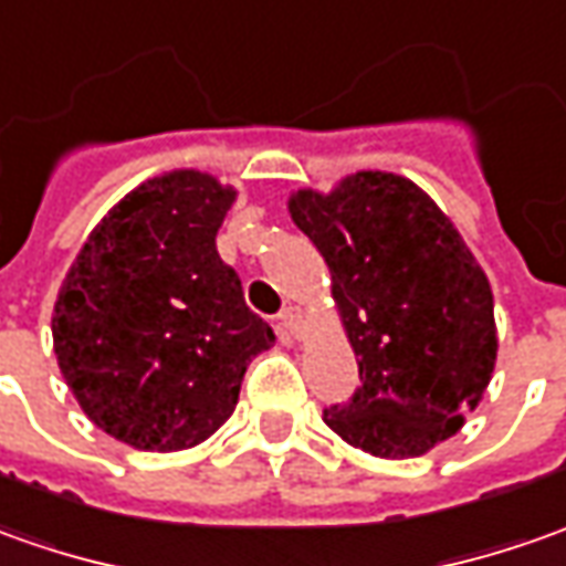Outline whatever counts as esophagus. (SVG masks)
<instances>
[{"mask_svg":"<svg viewBox=\"0 0 566 566\" xmlns=\"http://www.w3.org/2000/svg\"><path fill=\"white\" fill-rule=\"evenodd\" d=\"M302 321H305V314H302V308H295V305L283 308V314H280V327L286 329L290 336H295V339H298V333H302Z\"/></svg>","mask_w":566,"mask_h":566,"instance_id":"34e87169","label":"esophagus"}]
</instances>
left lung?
Here are the masks:
<instances>
[{
  "mask_svg": "<svg viewBox=\"0 0 566 566\" xmlns=\"http://www.w3.org/2000/svg\"><path fill=\"white\" fill-rule=\"evenodd\" d=\"M292 223L329 268L361 386L324 423L374 458H420L464 427L499 336L486 271L439 205L392 170L290 192Z\"/></svg>",
  "mask_w": 566,
  "mask_h": 566,
  "instance_id": "obj_1",
  "label": "left lung"
}]
</instances>
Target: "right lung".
I'll return each instance as SVG.
<instances>
[{"mask_svg":"<svg viewBox=\"0 0 566 566\" xmlns=\"http://www.w3.org/2000/svg\"><path fill=\"white\" fill-rule=\"evenodd\" d=\"M237 186L196 168L130 189L90 230L52 308V348L83 415L139 451H180L233 415L274 345L214 237Z\"/></svg>","mask_w":566,"mask_h":566,"instance_id":"add662e5","label":"right lung"}]
</instances>
